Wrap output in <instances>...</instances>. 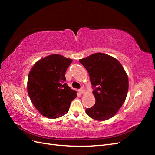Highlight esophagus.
Segmentation results:
<instances>
[{"label": "esophagus", "mask_w": 155, "mask_h": 155, "mask_svg": "<svg viewBox=\"0 0 155 155\" xmlns=\"http://www.w3.org/2000/svg\"><path fill=\"white\" fill-rule=\"evenodd\" d=\"M78 92H79L80 93L83 94V93H84V89L83 88H80L79 91H78Z\"/></svg>", "instance_id": "34e87169"}]
</instances>
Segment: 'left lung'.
Wrapping results in <instances>:
<instances>
[{"label": "left lung", "instance_id": "obj_1", "mask_svg": "<svg viewBox=\"0 0 155 155\" xmlns=\"http://www.w3.org/2000/svg\"><path fill=\"white\" fill-rule=\"evenodd\" d=\"M89 74L95 97L93 107L86 113L97 120H106L119 110L126 99L128 89V76L117 58L97 52L80 59Z\"/></svg>", "mask_w": 155, "mask_h": 155}]
</instances>
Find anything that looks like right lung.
Segmentation results:
<instances>
[{"label":"right lung","mask_w":155,"mask_h":155,"mask_svg":"<svg viewBox=\"0 0 155 155\" xmlns=\"http://www.w3.org/2000/svg\"><path fill=\"white\" fill-rule=\"evenodd\" d=\"M72 60L51 54L37 61L28 74L27 91L35 107L44 117L57 118L67 113L77 92L65 83V72Z\"/></svg>","instance_id":"right-lung-1"}]
</instances>
